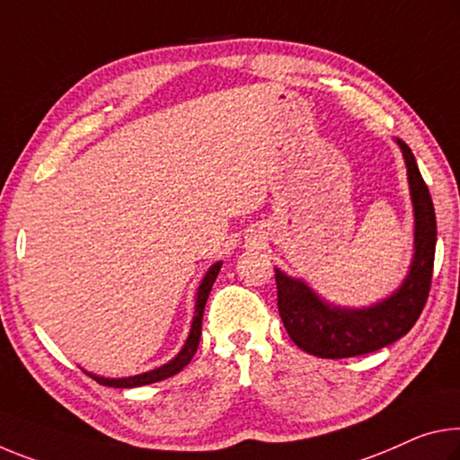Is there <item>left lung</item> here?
<instances>
[{
    "mask_svg": "<svg viewBox=\"0 0 460 460\" xmlns=\"http://www.w3.org/2000/svg\"><path fill=\"white\" fill-rule=\"evenodd\" d=\"M393 141L407 167L413 208V253L399 287L367 307H341L303 279L274 268L282 323L303 352L319 358H352L393 344L411 330L426 305L436 252L434 204L411 149L401 138Z\"/></svg>",
    "mask_w": 460,
    "mask_h": 460,
    "instance_id": "8db88e82",
    "label": "left lung"
}]
</instances>
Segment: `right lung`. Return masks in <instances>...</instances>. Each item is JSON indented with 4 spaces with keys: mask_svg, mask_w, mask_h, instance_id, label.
I'll return each mask as SVG.
<instances>
[{
    "mask_svg": "<svg viewBox=\"0 0 460 460\" xmlns=\"http://www.w3.org/2000/svg\"><path fill=\"white\" fill-rule=\"evenodd\" d=\"M221 266H223V261H215V264L207 270V274L202 276L199 288H196V303H194V317L190 323V333H188L184 346L180 348V352L173 356L172 360H167L165 364H162V367L147 370V373H138V375H130V376H102L96 373H90V370H85V373L90 375L96 383L104 385V387H114V389L143 387V385H151V383L164 381V378L178 375L180 370L192 360V356L196 354V348H199L200 333H202L204 305H207L210 288H213L217 276H218V272H221Z\"/></svg>",
    "mask_w": 460,
    "mask_h": 460,
    "instance_id": "obj_1",
    "label": "right lung"
}]
</instances>
